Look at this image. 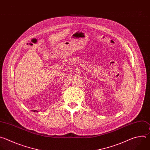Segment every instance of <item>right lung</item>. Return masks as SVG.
I'll list each match as a JSON object with an SVG mask.
<instances>
[{
    "mask_svg": "<svg viewBox=\"0 0 150 150\" xmlns=\"http://www.w3.org/2000/svg\"><path fill=\"white\" fill-rule=\"evenodd\" d=\"M34 112H37V110H34Z\"/></svg>",
    "mask_w": 150,
    "mask_h": 150,
    "instance_id": "right-lung-1",
    "label": "right lung"
}]
</instances>
